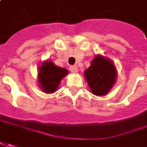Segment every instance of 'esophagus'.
I'll return each instance as SVG.
<instances>
[{"label":"esophagus","mask_w":147,"mask_h":147,"mask_svg":"<svg viewBox=\"0 0 147 147\" xmlns=\"http://www.w3.org/2000/svg\"><path fill=\"white\" fill-rule=\"evenodd\" d=\"M70 71L72 73H76L77 72V67L76 66H70Z\"/></svg>","instance_id":"obj_1"}]
</instances>
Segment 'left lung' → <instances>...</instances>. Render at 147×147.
Masks as SVG:
<instances>
[{"label":"left lung","instance_id":"left-lung-1","mask_svg":"<svg viewBox=\"0 0 147 147\" xmlns=\"http://www.w3.org/2000/svg\"><path fill=\"white\" fill-rule=\"evenodd\" d=\"M84 76L91 91L96 96L107 94L117 77L113 63L100 55L96 56L90 67L84 71Z\"/></svg>","mask_w":147,"mask_h":147}]
</instances>
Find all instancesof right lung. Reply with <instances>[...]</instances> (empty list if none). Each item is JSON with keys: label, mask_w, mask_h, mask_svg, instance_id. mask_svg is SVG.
Returning <instances> with one entry per match:
<instances>
[{"label": "right lung", "mask_w": 147, "mask_h": 147, "mask_svg": "<svg viewBox=\"0 0 147 147\" xmlns=\"http://www.w3.org/2000/svg\"><path fill=\"white\" fill-rule=\"evenodd\" d=\"M68 73L65 68L55 66L51 61H46L39 67L38 83L45 92H54L59 86L61 80Z\"/></svg>", "instance_id": "obj_1"}]
</instances>
